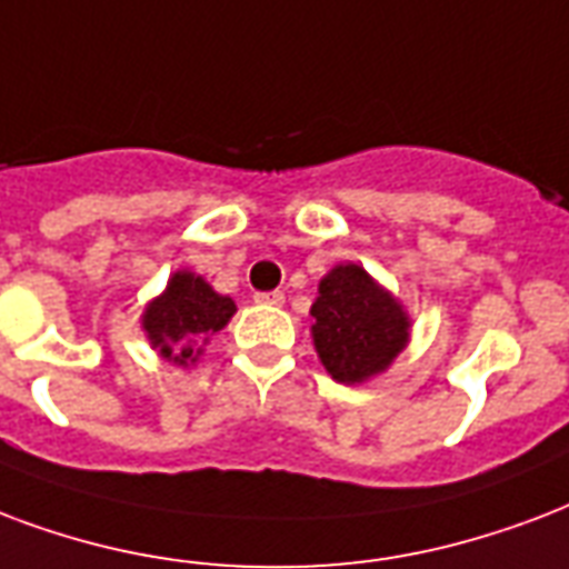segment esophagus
Wrapping results in <instances>:
<instances>
[{"label": "esophagus", "mask_w": 569, "mask_h": 569, "mask_svg": "<svg viewBox=\"0 0 569 569\" xmlns=\"http://www.w3.org/2000/svg\"><path fill=\"white\" fill-rule=\"evenodd\" d=\"M256 303H271V307H280L283 303V292H256Z\"/></svg>", "instance_id": "34e87169"}]
</instances>
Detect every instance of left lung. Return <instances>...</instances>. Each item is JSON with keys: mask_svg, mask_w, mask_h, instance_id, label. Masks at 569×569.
<instances>
[{"mask_svg": "<svg viewBox=\"0 0 569 569\" xmlns=\"http://www.w3.org/2000/svg\"><path fill=\"white\" fill-rule=\"evenodd\" d=\"M310 316L319 361L342 385L379 376L409 346L406 307L355 262L322 277Z\"/></svg>", "mask_w": 569, "mask_h": 569, "instance_id": "8db88e82", "label": "left lung"}]
</instances>
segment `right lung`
I'll return each mask as SVG.
<instances>
[{
    "instance_id": "1",
    "label": "right lung",
    "mask_w": 569,
    "mask_h": 569,
    "mask_svg": "<svg viewBox=\"0 0 569 569\" xmlns=\"http://www.w3.org/2000/svg\"><path fill=\"white\" fill-rule=\"evenodd\" d=\"M236 301L229 295L214 292L193 271H176L167 289L146 307L142 331L163 361L190 367L202 355L208 337L227 328Z\"/></svg>"
}]
</instances>
